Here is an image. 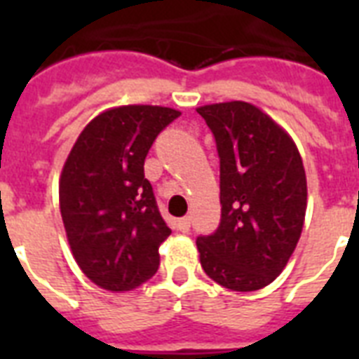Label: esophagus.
Wrapping results in <instances>:
<instances>
[{
  "instance_id": "34e87169",
  "label": "esophagus",
  "mask_w": 359,
  "mask_h": 359,
  "mask_svg": "<svg viewBox=\"0 0 359 359\" xmlns=\"http://www.w3.org/2000/svg\"><path fill=\"white\" fill-rule=\"evenodd\" d=\"M191 227V219L190 216H184V218H180L179 219V229L182 231V233H188Z\"/></svg>"
}]
</instances>
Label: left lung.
Here are the masks:
<instances>
[{
    "label": "left lung",
    "instance_id": "left-lung-1",
    "mask_svg": "<svg viewBox=\"0 0 359 359\" xmlns=\"http://www.w3.org/2000/svg\"><path fill=\"white\" fill-rule=\"evenodd\" d=\"M219 154L222 222L197 238L208 278L236 292L266 287L283 272L300 240L307 180L287 130L250 102L197 108Z\"/></svg>",
    "mask_w": 359,
    "mask_h": 359
}]
</instances>
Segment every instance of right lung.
Here are the masks:
<instances>
[{
	"label": "right lung",
	"mask_w": 359,
	"mask_h": 359,
	"mask_svg": "<svg viewBox=\"0 0 359 359\" xmlns=\"http://www.w3.org/2000/svg\"><path fill=\"white\" fill-rule=\"evenodd\" d=\"M179 109L147 104L109 108L89 121L65 160L59 208L70 251L93 283L126 292L151 279L171 235L143 163Z\"/></svg>",
	"instance_id": "obj_1"
}]
</instances>
